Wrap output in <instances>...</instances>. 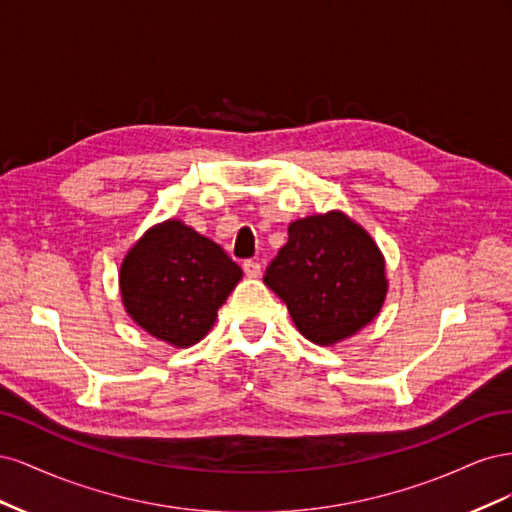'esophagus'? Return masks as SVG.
I'll return each instance as SVG.
<instances>
[{
  "label": "esophagus",
  "instance_id": "obj_1",
  "mask_svg": "<svg viewBox=\"0 0 512 512\" xmlns=\"http://www.w3.org/2000/svg\"><path fill=\"white\" fill-rule=\"evenodd\" d=\"M243 271L247 277H258L260 275V262L256 260H245L243 262Z\"/></svg>",
  "mask_w": 512,
  "mask_h": 512
}]
</instances>
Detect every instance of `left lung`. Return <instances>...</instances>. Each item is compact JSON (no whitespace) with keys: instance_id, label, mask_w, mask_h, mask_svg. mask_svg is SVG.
I'll return each mask as SVG.
<instances>
[{"instance_id":"1","label":"left lung","mask_w":512,"mask_h":512,"mask_svg":"<svg viewBox=\"0 0 512 512\" xmlns=\"http://www.w3.org/2000/svg\"><path fill=\"white\" fill-rule=\"evenodd\" d=\"M265 284L286 303L299 333L318 346H335L367 327L389 292L380 247L342 211L294 220Z\"/></svg>"}]
</instances>
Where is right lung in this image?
Returning <instances> with one entry per match:
<instances>
[{
  "label": "right lung",
  "mask_w": 512,
  "mask_h": 512,
  "mask_svg": "<svg viewBox=\"0 0 512 512\" xmlns=\"http://www.w3.org/2000/svg\"><path fill=\"white\" fill-rule=\"evenodd\" d=\"M243 271L222 247L181 220L151 226L123 258L119 292L126 314L175 348L203 339Z\"/></svg>",
  "instance_id": "obj_1"
}]
</instances>
